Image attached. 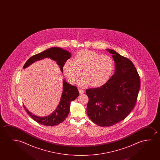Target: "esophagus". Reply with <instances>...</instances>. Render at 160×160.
<instances>
[{
    "label": "esophagus",
    "instance_id": "1",
    "mask_svg": "<svg viewBox=\"0 0 160 160\" xmlns=\"http://www.w3.org/2000/svg\"><path fill=\"white\" fill-rule=\"evenodd\" d=\"M79 93H80V94H82V93H83L85 92V91H84V90L80 89V88H79Z\"/></svg>",
    "mask_w": 160,
    "mask_h": 160
}]
</instances>
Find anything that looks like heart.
<instances>
[{"instance_id": "heart-1", "label": "heart", "mask_w": 160, "mask_h": 160, "mask_svg": "<svg viewBox=\"0 0 160 160\" xmlns=\"http://www.w3.org/2000/svg\"><path fill=\"white\" fill-rule=\"evenodd\" d=\"M114 67V59L109 56L81 50L77 52L73 61L69 59L64 63L63 70L72 83H76L82 74L83 78L80 81V85L90 84L92 88H99L109 81Z\"/></svg>"}]
</instances>
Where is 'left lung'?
Returning a JSON list of instances; mask_svg holds the SVG:
<instances>
[{
	"label": "left lung",
	"instance_id": "8db88e82",
	"mask_svg": "<svg viewBox=\"0 0 160 160\" xmlns=\"http://www.w3.org/2000/svg\"><path fill=\"white\" fill-rule=\"evenodd\" d=\"M115 71L102 86L88 88L87 113L93 122L102 127L112 126L123 120L133 109L140 89L137 70L129 59L112 49Z\"/></svg>",
	"mask_w": 160,
	"mask_h": 160
}]
</instances>
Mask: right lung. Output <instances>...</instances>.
Instances as JSON below:
<instances>
[{"label":"right lung","instance_id":"1","mask_svg":"<svg viewBox=\"0 0 160 160\" xmlns=\"http://www.w3.org/2000/svg\"><path fill=\"white\" fill-rule=\"evenodd\" d=\"M70 56L71 53L69 52L63 48L57 47L51 48L29 58L24 64L23 68L28 67L37 61L45 58H49L56 61L62 72H63L64 64L70 58ZM63 81V92L61 101L55 112L50 115L45 117L36 116L29 112L25 106L23 105L27 112L36 122L45 126H53L62 122L68 116L70 109V102L79 96V92L76 86L68 83L65 80Z\"/></svg>","mask_w":160,"mask_h":160}]
</instances>
